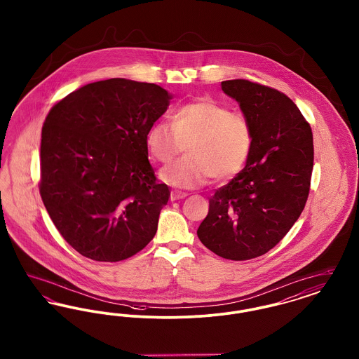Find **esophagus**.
<instances>
[{"label": "esophagus", "mask_w": 359, "mask_h": 359, "mask_svg": "<svg viewBox=\"0 0 359 359\" xmlns=\"http://www.w3.org/2000/svg\"><path fill=\"white\" fill-rule=\"evenodd\" d=\"M187 198V194L186 192H182V191H172L171 192V201H180V199H184Z\"/></svg>", "instance_id": "obj_1"}]
</instances>
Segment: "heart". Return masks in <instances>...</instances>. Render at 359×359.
<instances>
[{"instance_id":"heart-1","label":"heart","mask_w":359,"mask_h":359,"mask_svg":"<svg viewBox=\"0 0 359 359\" xmlns=\"http://www.w3.org/2000/svg\"><path fill=\"white\" fill-rule=\"evenodd\" d=\"M145 144L158 163H170L184 148L188 154L160 172L173 187H201L212 176L227 180L246 165L253 149V128L242 113L211 100L177 107L172 123L158 121L148 129Z\"/></svg>"}]
</instances>
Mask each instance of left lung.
<instances>
[{"instance_id": "1", "label": "left lung", "mask_w": 359, "mask_h": 359, "mask_svg": "<svg viewBox=\"0 0 359 359\" xmlns=\"http://www.w3.org/2000/svg\"><path fill=\"white\" fill-rule=\"evenodd\" d=\"M221 86L250 121L253 149L245 168L210 198L196 233L215 255L245 261L274 248L304 210L313 138L297 106L278 90L245 79Z\"/></svg>"}]
</instances>
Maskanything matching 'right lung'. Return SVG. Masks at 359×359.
Returning <instances> with one entry per match:
<instances>
[{
    "instance_id": "obj_1",
    "label": "right lung",
    "mask_w": 359,
    "mask_h": 359,
    "mask_svg": "<svg viewBox=\"0 0 359 359\" xmlns=\"http://www.w3.org/2000/svg\"><path fill=\"white\" fill-rule=\"evenodd\" d=\"M160 86L113 78L56 103L43 125L40 195L82 256L117 262L142 250L170 199L148 160V129L168 109Z\"/></svg>"
}]
</instances>
